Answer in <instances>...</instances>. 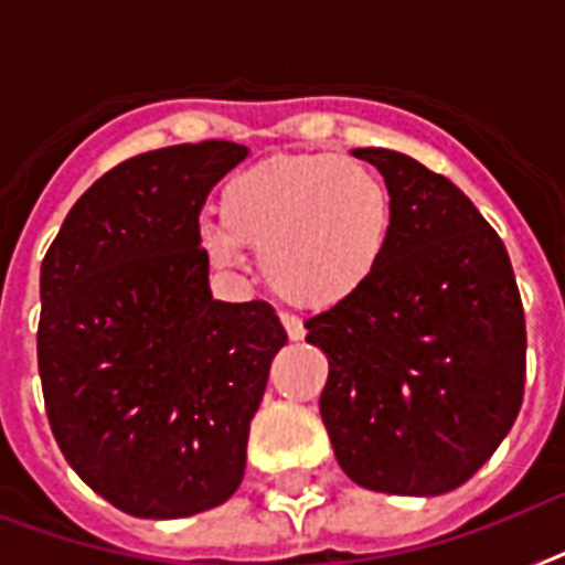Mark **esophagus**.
Instances as JSON below:
<instances>
[{
    "mask_svg": "<svg viewBox=\"0 0 565 565\" xmlns=\"http://www.w3.org/2000/svg\"><path fill=\"white\" fill-rule=\"evenodd\" d=\"M279 320H282V326H286L288 338H291V340H302V338H306V329H302V320H300V317L279 315Z\"/></svg>",
    "mask_w": 565,
    "mask_h": 565,
    "instance_id": "34e87169",
    "label": "esophagus"
}]
</instances>
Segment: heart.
<instances>
[{
	"instance_id": "obj_1",
	"label": "heart",
	"mask_w": 565,
	"mask_h": 565,
	"mask_svg": "<svg viewBox=\"0 0 565 565\" xmlns=\"http://www.w3.org/2000/svg\"><path fill=\"white\" fill-rule=\"evenodd\" d=\"M218 218L202 227L210 263L236 268L242 245H256L268 286L309 309L361 294L393 242V195L381 175L332 152L245 167L222 188Z\"/></svg>"
}]
</instances>
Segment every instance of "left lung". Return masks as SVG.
Instances as JSON below:
<instances>
[{
    "instance_id": "left-lung-1",
    "label": "left lung",
    "mask_w": 565,
    "mask_h": 565,
    "mask_svg": "<svg viewBox=\"0 0 565 565\" xmlns=\"http://www.w3.org/2000/svg\"><path fill=\"white\" fill-rule=\"evenodd\" d=\"M393 195V242L352 300L306 320L329 358L320 395L352 482L436 497L468 482L523 404L525 315L508 250L468 195L416 158L352 149Z\"/></svg>"
}]
</instances>
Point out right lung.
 Instances as JSON below:
<instances>
[{"label": "right lung", "instance_id": "add662e5", "mask_svg": "<svg viewBox=\"0 0 565 565\" xmlns=\"http://www.w3.org/2000/svg\"><path fill=\"white\" fill-rule=\"evenodd\" d=\"M248 158L233 141L135 156L77 199L40 268L42 395L74 473L143 520L231 500L286 329L213 300L199 213Z\"/></svg>", "mask_w": 565, "mask_h": 565}]
</instances>
